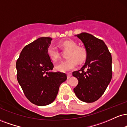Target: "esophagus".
<instances>
[{"mask_svg":"<svg viewBox=\"0 0 127 127\" xmlns=\"http://www.w3.org/2000/svg\"><path fill=\"white\" fill-rule=\"evenodd\" d=\"M67 79H70V77L72 76V73H68L67 74Z\"/></svg>","mask_w":127,"mask_h":127,"instance_id":"obj_1","label":"esophagus"}]
</instances>
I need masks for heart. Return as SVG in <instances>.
Masks as SVG:
<instances>
[{"label": "heart", "mask_w": 127, "mask_h": 127, "mask_svg": "<svg viewBox=\"0 0 127 127\" xmlns=\"http://www.w3.org/2000/svg\"><path fill=\"white\" fill-rule=\"evenodd\" d=\"M59 45L64 49H68L67 57L68 59L62 61L56 65V69L62 72H67L75 68L78 65V61L82 63L87 57L85 49L82 47L78 46V45L72 40H64L59 42ZM47 54L49 57L53 62L59 60L60 54L56 46L52 44L47 49Z\"/></svg>", "instance_id": "b5f03b06"}]
</instances>
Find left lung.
<instances>
[{
  "label": "left lung",
  "instance_id": "8db88e82",
  "mask_svg": "<svg viewBox=\"0 0 127 127\" xmlns=\"http://www.w3.org/2000/svg\"><path fill=\"white\" fill-rule=\"evenodd\" d=\"M76 36L85 46L87 59L79 70L73 72L78 80L73 89L77 97L86 103L95 101L103 95L112 79V56L105 43L87 33Z\"/></svg>",
  "mask_w": 127,
  "mask_h": 127
}]
</instances>
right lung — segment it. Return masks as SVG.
I'll return each instance as SVG.
<instances>
[{
  "label": "right lung",
  "instance_id": "right-lung-1",
  "mask_svg": "<svg viewBox=\"0 0 127 127\" xmlns=\"http://www.w3.org/2000/svg\"><path fill=\"white\" fill-rule=\"evenodd\" d=\"M52 39L41 37L26 45L16 63L17 78L31 103L43 106L52 103L59 87L67 79L64 73L52 72L54 65L47 54Z\"/></svg>",
  "mask_w": 127,
  "mask_h": 127
}]
</instances>
